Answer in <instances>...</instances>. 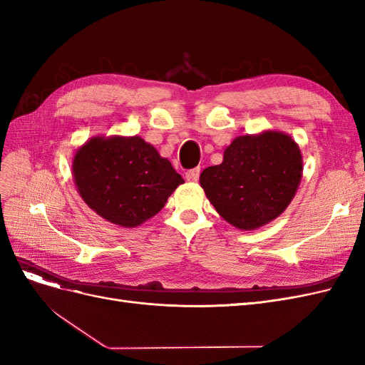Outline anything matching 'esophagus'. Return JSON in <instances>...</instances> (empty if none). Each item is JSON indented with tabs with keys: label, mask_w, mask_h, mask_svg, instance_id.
Here are the masks:
<instances>
[{
	"label": "esophagus",
	"mask_w": 365,
	"mask_h": 365,
	"mask_svg": "<svg viewBox=\"0 0 365 365\" xmlns=\"http://www.w3.org/2000/svg\"><path fill=\"white\" fill-rule=\"evenodd\" d=\"M200 175H201V169L200 168L190 169V170L185 172V180L187 181H192V182H196L197 180H200Z\"/></svg>",
	"instance_id": "1"
}]
</instances>
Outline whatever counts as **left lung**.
Instances as JSON below:
<instances>
[{"label": "left lung", "mask_w": 365, "mask_h": 365, "mask_svg": "<svg viewBox=\"0 0 365 365\" xmlns=\"http://www.w3.org/2000/svg\"><path fill=\"white\" fill-rule=\"evenodd\" d=\"M303 157L284 132L263 130L236 137L224 160L204 169L200 182L216 212L233 227L250 231L279 217L298 190Z\"/></svg>", "instance_id": "8db88e82"}]
</instances>
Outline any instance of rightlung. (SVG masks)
Instances as JSON below:
<instances>
[{
  "label": "right lung",
  "instance_id": "add662e5",
  "mask_svg": "<svg viewBox=\"0 0 365 365\" xmlns=\"http://www.w3.org/2000/svg\"><path fill=\"white\" fill-rule=\"evenodd\" d=\"M73 178L93 212L126 228L155 216L184 182L170 161L138 135L90 138L74 153Z\"/></svg>",
  "mask_w": 365,
  "mask_h": 365
}]
</instances>
